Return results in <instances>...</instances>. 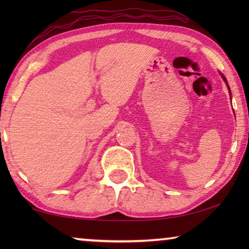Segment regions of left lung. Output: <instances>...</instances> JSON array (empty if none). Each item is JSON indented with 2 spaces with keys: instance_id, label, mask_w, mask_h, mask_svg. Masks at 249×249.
Returning <instances> with one entry per match:
<instances>
[{
  "instance_id": "1",
  "label": "left lung",
  "mask_w": 249,
  "mask_h": 249,
  "mask_svg": "<svg viewBox=\"0 0 249 249\" xmlns=\"http://www.w3.org/2000/svg\"><path fill=\"white\" fill-rule=\"evenodd\" d=\"M220 74H221V77H222V79H223V80H224V82L226 83V86H227V90H229V93H230V98L231 99V88H230V86H229V83H227V80H226V78L224 77V75H223V73H221V72H220Z\"/></svg>"
}]
</instances>
